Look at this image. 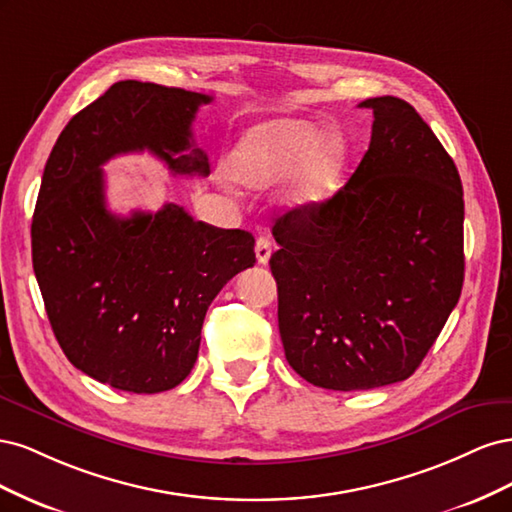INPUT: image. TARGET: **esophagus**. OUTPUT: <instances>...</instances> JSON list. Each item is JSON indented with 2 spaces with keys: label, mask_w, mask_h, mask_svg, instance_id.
Listing matches in <instances>:
<instances>
[{
  "label": "esophagus",
  "mask_w": 512,
  "mask_h": 512,
  "mask_svg": "<svg viewBox=\"0 0 512 512\" xmlns=\"http://www.w3.org/2000/svg\"><path fill=\"white\" fill-rule=\"evenodd\" d=\"M254 250H256V258H258L260 265H267L269 258H271L273 243H271V239H269V237L260 235V237L256 239V247H254Z\"/></svg>",
  "instance_id": "1"
}]
</instances>
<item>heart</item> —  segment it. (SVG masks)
Here are the masks:
<instances>
[{
    "instance_id": "heart-1",
    "label": "heart",
    "mask_w": 512,
    "mask_h": 512,
    "mask_svg": "<svg viewBox=\"0 0 512 512\" xmlns=\"http://www.w3.org/2000/svg\"><path fill=\"white\" fill-rule=\"evenodd\" d=\"M344 149L335 138H324L309 121L280 119L247 130L232 151L230 168L247 188H267L299 170L290 200L318 207L337 192Z\"/></svg>"
}]
</instances>
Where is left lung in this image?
Segmentation results:
<instances>
[{"mask_svg":"<svg viewBox=\"0 0 512 512\" xmlns=\"http://www.w3.org/2000/svg\"><path fill=\"white\" fill-rule=\"evenodd\" d=\"M369 149L318 207L275 220L269 265L286 361L331 391L410 378L463 286L457 166L406 100L382 96Z\"/></svg>","mask_w":512,"mask_h":512,"instance_id":"left-lung-1","label":"left lung"}]
</instances>
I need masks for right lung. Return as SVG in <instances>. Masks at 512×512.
Listing matches in <instances>:
<instances>
[{
  "instance_id": "add662e5",
  "label": "right lung",
  "mask_w": 512,
  "mask_h": 512,
  "mask_svg": "<svg viewBox=\"0 0 512 512\" xmlns=\"http://www.w3.org/2000/svg\"><path fill=\"white\" fill-rule=\"evenodd\" d=\"M211 96L119 81L76 113L44 166L32 222L34 273L68 361L128 393L175 389L192 371L211 301L254 267V237L196 222L179 205L106 209L104 170L151 151L170 173L209 175L192 121Z\"/></svg>"
}]
</instances>
